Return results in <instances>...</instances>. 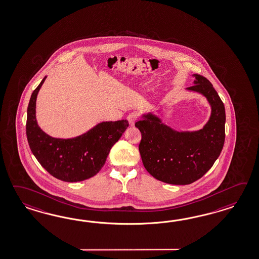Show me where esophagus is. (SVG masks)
I'll list each match as a JSON object with an SVG mask.
<instances>
[{
    "label": "esophagus",
    "mask_w": 259,
    "mask_h": 259,
    "mask_svg": "<svg viewBox=\"0 0 259 259\" xmlns=\"http://www.w3.org/2000/svg\"><path fill=\"white\" fill-rule=\"evenodd\" d=\"M139 113L138 112H136V111H133L131 113L129 114L128 116H127V120L129 121V123L131 124V125H134L135 124V122L137 121V120L139 119Z\"/></svg>",
    "instance_id": "esophagus-1"
}]
</instances>
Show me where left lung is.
Masks as SVG:
<instances>
[{
  "mask_svg": "<svg viewBox=\"0 0 259 259\" xmlns=\"http://www.w3.org/2000/svg\"><path fill=\"white\" fill-rule=\"evenodd\" d=\"M194 76V85L187 90L204 95L211 107L209 120L202 129L178 132L152 113L144 114L135 124L141 132L139 150L143 164L163 183L184 185L196 182L213 165L224 147V103L206 77Z\"/></svg>",
  "mask_w": 259,
  "mask_h": 259,
  "instance_id": "8db88e82",
  "label": "left lung"
}]
</instances>
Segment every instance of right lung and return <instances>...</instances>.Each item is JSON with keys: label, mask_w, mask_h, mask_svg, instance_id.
<instances>
[{"label": "right lung", "mask_w": 259, "mask_h": 259, "mask_svg": "<svg viewBox=\"0 0 259 259\" xmlns=\"http://www.w3.org/2000/svg\"><path fill=\"white\" fill-rule=\"evenodd\" d=\"M37 88L32 92L27 109L26 135L30 149L51 175L63 182L76 183L96 175L106 163L112 146L129 125L128 120L103 121L88 132L73 139H55L38 126L35 104Z\"/></svg>", "instance_id": "add662e5"}]
</instances>
